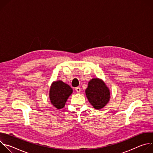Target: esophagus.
<instances>
[{
  "label": "esophagus",
  "mask_w": 153,
  "mask_h": 153,
  "mask_svg": "<svg viewBox=\"0 0 153 153\" xmlns=\"http://www.w3.org/2000/svg\"><path fill=\"white\" fill-rule=\"evenodd\" d=\"M76 91L77 93H80V87H76Z\"/></svg>",
  "instance_id": "34e87169"
}]
</instances>
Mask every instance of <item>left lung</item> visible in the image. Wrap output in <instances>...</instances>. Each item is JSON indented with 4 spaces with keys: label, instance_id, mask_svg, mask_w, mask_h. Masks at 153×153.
Listing matches in <instances>:
<instances>
[{
    "label": "left lung",
    "instance_id": "left-lung-1",
    "mask_svg": "<svg viewBox=\"0 0 153 153\" xmlns=\"http://www.w3.org/2000/svg\"><path fill=\"white\" fill-rule=\"evenodd\" d=\"M86 96L96 110H100L110 100V91L103 80L99 78L91 79L85 90Z\"/></svg>",
    "mask_w": 153,
    "mask_h": 153
}]
</instances>
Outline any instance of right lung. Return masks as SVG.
I'll use <instances>...</instances> for the list:
<instances>
[{
	"instance_id": "add662e5",
	"label": "right lung",
	"mask_w": 153,
	"mask_h": 153,
	"mask_svg": "<svg viewBox=\"0 0 153 153\" xmlns=\"http://www.w3.org/2000/svg\"><path fill=\"white\" fill-rule=\"evenodd\" d=\"M73 93V89L62 80H56L51 83L49 97L51 104L57 109H62Z\"/></svg>"
}]
</instances>
